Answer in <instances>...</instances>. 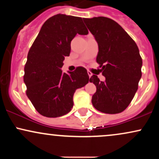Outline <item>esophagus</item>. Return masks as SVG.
<instances>
[{
	"instance_id": "34e87169",
	"label": "esophagus",
	"mask_w": 159,
	"mask_h": 159,
	"mask_svg": "<svg viewBox=\"0 0 159 159\" xmlns=\"http://www.w3.org/2000/svg\"><path fill=\"white\" fill-rule=\"evenodd\" d=\"M87 74H88V75H89V77H91V76L93 75V73L91 72H90V71H87Z\"/></svg>"
}]
</instances>
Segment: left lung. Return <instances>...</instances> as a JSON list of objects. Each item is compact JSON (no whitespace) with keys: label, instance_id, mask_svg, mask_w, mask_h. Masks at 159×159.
Listing matches in <instances>:
<instances>
[{"label":"left lung","instance_id":"8db88e82","mask_svg":"<svg viewBox=\"0 0 159 159\" xmlns=\"http://www.w3.org/2000/svg\"><path fill=\"white\" fill-rule=\"evenodd\" d=\"M94 36L98 46L96 62L105 77L100 81L91 76L96 92L92 104L96 110L105 114H118L132 102L141 78L142 59L135 42L118 23L99 16L83 19Z\"/></svg>","mask_w":159,"mask_h":159}]
</instances>
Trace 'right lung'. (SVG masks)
Segmentation results:
<instances>
[{
    "instance_id": "right-lung-1",
    "label": "right lung",
    "mask_w": 159,
    "mask_h": 159,
    "mask_svg": "<svg viewBox=\"0 0 159 159\" xmlns=\"http://www.w3.org/2000/svg\"><path fill=\"white\" fill-rule=\"evenodd\" d=\"M77 34H88L81 18L57 14L43 24L29 50L24 82L27 97L43 116L58 117L69 113L73 107L75 90L89 82L84 67L69 74L61 69Z\"/></svg>"
}]
</instances>
